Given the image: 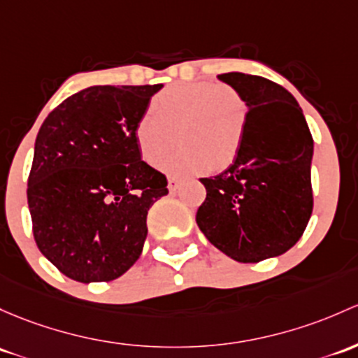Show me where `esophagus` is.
<instances>
[{
	"instance_id": "esophagus-1",
	"label": "esophagus",
	"mask_w": 358,
	"mask_h": 358,
	"mask_svg": "<svg viewBox=\"0 0 358 358\" xmlns=\"http://www.w3.org/2000/svg\"><path fill=\"white\" fill-rule=\"evenodd\" d=\"M178 185H180V180L175 178V176H169V178H168V189H169V192H175L176 189H178Z\"/></svg>"
}]
</instances>
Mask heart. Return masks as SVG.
<instances>
[{
	"mask_svg": "<svg viewBox=\"0 0 358 358\" xmlns=\"http://www.w3.org/2000/svg\"><path fill=\"white\" fill-rule=\"evenodd\" d=\"M247 103L229 85L217 82H182L156 94L150 108L138 115L134 127L142 159L173 175L208 169L220 173L235 163L245 138ZM177 137H174V131Z\"/></svg>",
	"mask_w": 358,
	"mask_h": 358,
	"instance_id": "obj_1",
	"label": "heart"
}]
</instances>
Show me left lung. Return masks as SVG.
<instances>
[{"label":"left lung","mask_w":358,"mask_h":358,"mask_svg":"<svg viewBox=\"0 0 358 358\" xmlns=\"http://www.w3.org/2000/svg\"><path fill=\"white\" fill-rule=\"evenodd\" d=\"M248 106L238 157L213 178H201L206 201L199 228L214 247L238 262H259L289 250L306 231L314 197V141L295 97L257 75H220Z\"/></svg>","instance_id":"1"}]
</instances>
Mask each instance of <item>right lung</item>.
<instances>
[{"instance_id": "right-lung-1", "label": "right lung", "mask_w": 358, "mask_h": 358, "mask_svg": "<svg viewBox=\"0 0 358 358\" xmlns=\"http://www.w3.org/2000/svg\"><path fill=\"white\" fill-rule=\"evenodd\" d=\"M163 84L94 85L52 110L34 148L27 202L44 257L80 283L127 273L168 180L141 159L134 127Z\"/></svg>"}]
</instances>
